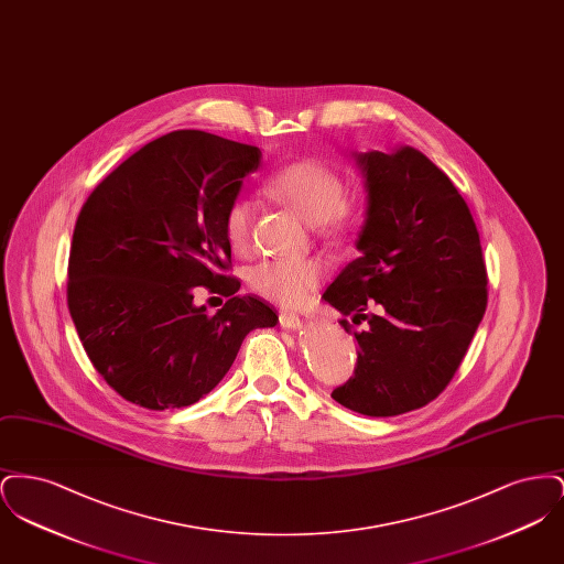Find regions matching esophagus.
<instances>
[{"label": "esophagus", "mask_w": 564, "mask_h": 564, "mask_svg": "<svg viewBox=\"0 0 564 564\" xmlns=\"http://www.w3.org/2000/svg\"><path fill=\"white\" fill-rule=\"evenodd\" d=\"M279 323H281V327H285V329H300V327H302L300 317L294 315V313H279Z\"/></svg>", "instance_id": "esophagus-1"}]
</instances>
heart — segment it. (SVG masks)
Returning a JSON list of instances; mask_svg holds the SVG:
<instances>
[{
    "label": "heart",
    "mask_w": 564,
    "mask_h": 564,
    "mask_svg": "<svg viewBox=\"0 0 564 564\" xmlns=\"http://www.w3.org/2000/svg\"><path fill=\"white\" fill-rule=\"evenodd\" d=\"M270 194L288 203L308 224H322L329 235L347 230L350 212L345 203L347 186L343 177L323 161L302 159L279 169L269 180ZM256 203L239 196L224 215V235L232 251L245 253L251 245V224ZM322 262L315 258L264 260L249 270V285L270 302L295 308L304 304L322 283Z\"/></svg>",
    "instance_id": "obj_1"
}]
</instances>
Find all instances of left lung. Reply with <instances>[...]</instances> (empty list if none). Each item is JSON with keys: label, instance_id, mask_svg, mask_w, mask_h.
Segmentation results:
<instances>
[{"label": "left lung", "instance_id": "obj_1", "mask_svg": "<svg viewBox=\"0 0 564 564\" xmlns=\"http://www.w3.org/2000/svg\"><path fill=\"white\" fill-rule=\"evenodd\" d=\"M368 192L361 256L323 300L349 319L355 376L332 398L366 416H398L453 380L486 311L476 221L451 177L419 150L355 154Z\"/></svg>", "mask_w": 564, "mask_h": 564}]
</instances>
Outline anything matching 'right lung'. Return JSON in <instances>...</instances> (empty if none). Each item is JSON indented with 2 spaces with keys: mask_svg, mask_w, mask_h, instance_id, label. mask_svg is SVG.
Returning a JSON list of instances; mask_svg holds the SVG:
<instances>
[{
  "mask_svg": "<svg viewBox=\"0 0 564 564\" xmlns=\"http://www.w3.org/2000/svg\"><path fill=\"white\" fill-rule=\"evenodd\" d=\"M262 152L205 131L145 143L82 207L67 269V306L95 370L127 402L184 408L230 370L245 336L276 313L237 295L224 215ZM207 286L229 302L193 304Z\"/></svg>",
  "mask_w": 564,
  "mask_h": 564,
  "instance_id": "obj_1",
  "label": "right lung"
}]
</instances>
